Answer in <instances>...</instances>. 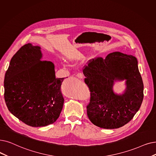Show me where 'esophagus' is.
I'll return each mask as SVG.
<instances>
[{
    "instance_id": "obj_1",
    "label": "esophagus",
    "mask_w": 156,
    "mask_h": 156,
    "mask_svg": "<svg viewBox=\"0 0 156 156\" xmlns=\"http://www.w3.org/2000/svg\"><path fill=\"white\" fill-rule=\"evenodd\" d=\"M76 76L78 78H83V74L82 73H78L76 74Z\"/></svg>"
}]
</instances>
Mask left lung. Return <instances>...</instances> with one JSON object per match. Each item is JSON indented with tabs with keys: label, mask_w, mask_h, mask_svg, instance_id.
Segmentation results:
<instances>
[{
	"label": "left lung",
	"mask_w": 156,
	"mask_h": 156,
	"mask_svg": "<svg viewBox=\"0 0 156 156\" xmlns=\"http://www.w3.org/2000/svg\"><path fill=\"white\" fill-rule=\"evenodd\" d=\"M85 83L90 92L87 113L91 122L101 128L117 129L127 124L140 109L144 83L136 58L119 51L90 60L83 68ZM126 80L122 95L112 91L114 80Z\"/></svg>",
	"instance_id": "left-lung-1"
}]
</instances>
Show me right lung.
I'll use <instances>...</instances> for the list:
<instances>
[{
	"label": "right lung",
	"mask_w": 156,
	"mask_h": 156,
	"mask_svg": "<svg viewBox=\"0 0 156 156\" xmlns=\"http://www.w3.org/2000/svg\"><path fill=\"white\" fill-rule=\"evenodd\" d=\"M40 47L22 46L11 60L4 78V99L9 111L27 125L43 127L53 124L62 110L60 86L54 64L41 60Z\"/></svg>",
	"instance_id": "1"
}]
</instances>
